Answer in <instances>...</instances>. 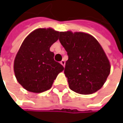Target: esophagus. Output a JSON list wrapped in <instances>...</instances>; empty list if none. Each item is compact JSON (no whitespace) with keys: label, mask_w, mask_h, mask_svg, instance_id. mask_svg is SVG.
Listing matches in <instances>:
<instances>
[{"label":"esophagus","mask_w":123,"mask_h":123,"mask_svg":"<svg viewBox=\"0 0 123 123\" xmlns=\"http://www.w3.org/2000/svg\"><path fill=\"white\" fill-rule=\"evenodd\" d=\"M61 64L64 67V66H65V61H64V60L61 61Z\"/></svg>","instance_id":"obj_1"}]
</instances>
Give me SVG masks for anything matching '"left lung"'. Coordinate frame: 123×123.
I'll use <instances>...</instances> for the list:
<instances>
[{"label": "left lung", "instance_id": "left-lung-1", "mask_svg": "<svg viewBox=\"0 0 123 123\" xmlns=\"http://www.w3.org/2000/svg\"><path fill=\"white\" fill-rule=\"evenodd\" d=\"M59 40L68 55L64 73L69 87L83 95L100 90L110 74L111 65L98 41L90 34L71 31L60 32Z\"/></svg>", "mask_w": 123, "mask_h": 123}]
</instances>
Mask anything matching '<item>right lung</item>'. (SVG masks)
Returning a JSON list of instances; mask_svg holds the SVG:
<instances>
[{"mask_svg": "<svg viewBox=\"0 0 123 123\" xmlns=\"http://www.w3.org/2000/svg\"><path fill=\"white\" fill-rule=\"evenodd\" d=\"M59 33L52 28H38L23 40L14 61V73L18 82L28 91L40 93L49 90L64 70L50 50Z\"/></svg>", "mask_w": 123, "mask_h": 123, "instance_id": "add662e5", "label": "right lung"}]
</instances>
